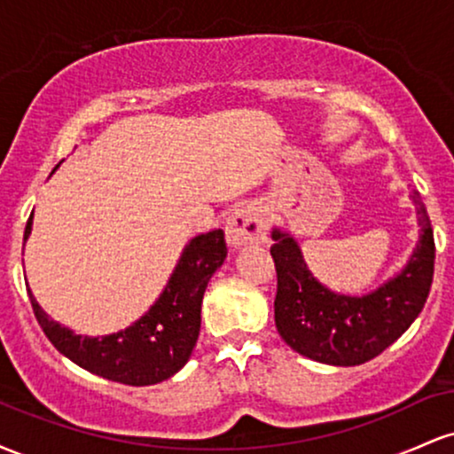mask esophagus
<instances>
[{
	"instance_id": "34e87169",
	"label": "esophagus",
	"mask_w": 454,
	"mask_h": 454,
	"mask_svg": "<svg viewBox=\"0 0 454 454\" xmlns=\"http://www.w3.org/2000/svg\"><path fill=\"white\" fill-rule=\"evenodd\" d=\"M267 241V222L256 207H241L226 220V243L231 247Z\"/></svg>"
}]
</instances>
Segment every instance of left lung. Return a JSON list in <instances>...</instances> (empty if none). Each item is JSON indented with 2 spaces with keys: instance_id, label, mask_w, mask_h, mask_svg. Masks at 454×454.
<instances>
[{
  "instance_id": "obj_1",
  "label": "left lung",
  "mask_w": 454,
  "mask_h": 454,
  "mask_svg": "<svg viewBox=\"0 0 454 454\" xmlns=\"http://www.w3.org/2000/svg\"><path fill=\"white\" fill-rule=\"evenodd\" d=\"M411 200L420 226L414 252L399 273L361 296L326 288L307 267L293 234L273 228L275 326L294 352L317 363L354 367L387 350L419 317L434 281L435 243L419 192L411 194Z\"/></svg>"
}]
</instances>
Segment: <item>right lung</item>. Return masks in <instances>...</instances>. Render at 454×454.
<instances>
[{"mask_svg": "<svg viewBox=\"0 0 454 454\" xmlns=\"http://www.w3.org/2000/svg\"><path fill=\"white\" fill-rule=\"evenodd\" d=\"M31 226L34 213L25 226L23 241L29 239ZM226 254L220 228L198 234L184 247L168 284L149 311L111 335H76L72 328L61 326L46 314L31 288L27 294L44 335L72 363L113 382L149 387L173 378L190 361L200 333L202 296Z\"/></svg>", "mask_w": 454, "mask_h": 454, "instance_id": "obj_1", "label": "right lung"}]
</instances>
